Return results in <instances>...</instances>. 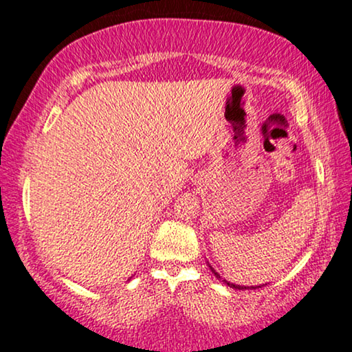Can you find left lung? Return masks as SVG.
<instances>
[{
    "instance_id": "1",
    "label": "left lung",
    "mask_w": 352,
    "mask_h": 352,
    "mask_svg": "<svg viewBox=\"0 0 352 352\" xmlns=\"http://www.w3.org/2000/svg\"><path fill=\"white\" fill-rule=\"evenodd\" d=\"M210 270H212L213 273H215V276H217V278H220V275H218V273H217L215 270H213L212 267H210ZM223 283H225V285H228V286H230V287H234V289H249V286H239V285H232V283H228L226 280H223ZM255 287H257V286H252V289H255ZM258 287H260V286H258Z\"/></svg>"
}]
</instances>
